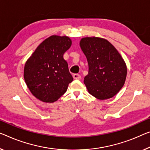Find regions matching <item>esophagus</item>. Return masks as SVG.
Segmentation results:
<instances>
[{
  "label": "esophagus",
  "mask_w": 150,
  "mask_h": 150,
  "mask_svg": "<svg viewBox=\"0 0 150 150\" xmlns=\"http://www.w3.org/2000/svg\"><path fill=\"white\" fill-rule=\"evenodd\" d=\"M73 78H74V79L80 80V79H81V76H80V74H74L73 75Z\"/></svg>",
  "instance_id": "34e87169"
}]
</instances>
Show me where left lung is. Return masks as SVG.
<instances>
[{
  "instance_id": "left-lung-1",
  "label": "left lung",
  "mask_w": 150,
  "mask_h": 150,
  "mask_svg": "<svg viewBox=\"0 0 150 150\" xmlns=\"http://www.w3.org/2000/svg\"><path fill=\"white\" fill-rule=\"evenodd\" d=\"M80 45L88 64V74L84 80L88 93L99 100L113 97L127 76V66L121 54L109 41L97 37L82 38Z\"/></svg>"
}]
</instances>
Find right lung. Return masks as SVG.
<instances>
[{"label": "right lung", "mask_w": 150, "mask_h": 150, "mask_svg": "<svg viewBox=\"0 0 150 150\" xmlns=\"http://www.w3.org/2000/svg\"><path fill=\"white\" fill-rule=\"evenodd\" d=\"M67 36L52 35L36 48L24 67V79L32 94L45 103H54L72 82L64 54L70 47Z\"/></svg>", "instance_id": "add662e5"}]
</instances>
